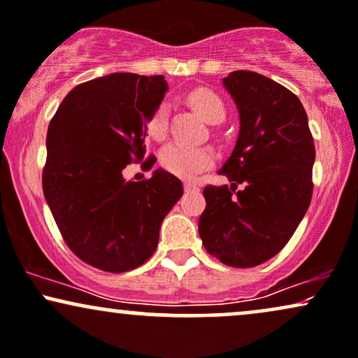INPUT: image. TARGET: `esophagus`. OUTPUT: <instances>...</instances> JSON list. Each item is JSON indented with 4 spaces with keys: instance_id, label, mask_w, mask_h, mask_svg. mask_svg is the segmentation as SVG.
Wrapping results in <instances>:
<instances>
[{
    "instance_id": "34e87169",
    "label": "esophagus",
    "mask_w": 358,
    "mask_h": 358,
    "mask_svg": "<svg viewBox=\"0 0 358 358\" xmlns=\"http://www.w3.org/2000/svg\"><path fill=\"white\" fill-rule=\"evenodd\" d=\"M198 187L195 183H190V182H185V192H196Z\"/></svg>"
}]
</instances>
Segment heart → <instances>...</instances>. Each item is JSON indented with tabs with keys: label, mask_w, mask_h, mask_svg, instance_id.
Returning <instances> with one entry per match:
<instances>
[{
	"label": "heart",
	"mask_w": 358,
	"mask_h": 358,
	"mask_svg": "<svg viewBox=\"0 0 358 358\" xmlns=\"http://www.w3.org/2000/svg\"><path fill=\"white\" fill-rule=\"evenodd\" d=\"M188 101L208 123H220L225 118V105L217 94L208 90H195L188 96ZM168 128V105L162 103L148 120V135L155 140H162ZM162 166L171 175L192 180L198 173L213 165L215 155L205 146H190L183 143H170L162 150Z\"/></svg>",
	"instance_id": "b5f03b06"
}]
</instances>
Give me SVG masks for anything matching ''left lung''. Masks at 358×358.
Instances as JSON below:
<instances>
[{"instance_id": "left-lung-1", "label": "left lung", "mask_w": 358, "mask_h": 358, "mask_svg": "<svg viewBox=\"0 0 358 358\" xmlns=\"http://www.w3.org/2000/svg\"><path fill=\"white\" fill-rule=\"evenodd\" d=\"M223 86L238 108L240 131L218 173L234 183L205 187L198 231L210 255L250 268L277 255L307 213L315 146L303 105L285 86L243 70Z\"/></svg>"}]
</instances>
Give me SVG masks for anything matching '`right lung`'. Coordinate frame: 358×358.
<instances>
[{"instance_id": "right-lung-1", "label": "right lung", "mask_w": 358, "mask_h": 358, "mask_svg": "<svg viewBox=\"0 0 358 358\" xmlns=\"http://www.w3.org/2000/svg\"><path fill=\"white\" fill-rule=\"evenodd\" d=\"M166 90L162 75L111 73L75 86L50 122L43 193L71 252L103 272L145 264L183 195L182 182L162 168L141 182L123 178L143 160L146 123Z\"/></svg>"}]
</instances>
